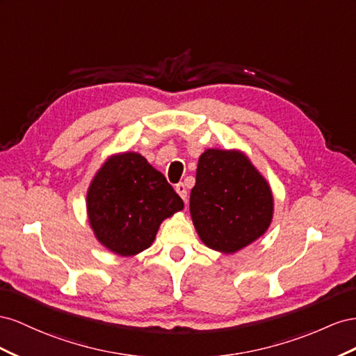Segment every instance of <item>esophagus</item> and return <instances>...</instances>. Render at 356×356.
I'll return each mask as SVG.
<instances>
[{"label": "esophagus", "instance_id": "obj_1", "mask_svg": "<svg viewBox=\"0 0 356 356\" xmlns=\"http://www.w3.org/2000/svg\"><path fill=\"white\" fill-rule=\"evenodd\" d=\"M175 189H176L177 194L180 195V198L186 202V201H188V191H186L185 185H184V184H179V185H176Z\"/></svg>", "mask_w": 356, "mask_h": 356}]
</instances>
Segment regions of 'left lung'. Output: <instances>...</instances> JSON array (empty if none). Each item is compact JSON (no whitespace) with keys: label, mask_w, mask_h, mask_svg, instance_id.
<instances>
[{"label":"left lung","mask_w":356,"mask_h":356,"mask_svg":"<svg viewBox=\"0 0 356 356\" xmlns=\"http://www.w3.org/2000/svg\"><path fill=\"white\" fill-rule=\"evenodd\" d=\"M189 210L207 248L236 253L266 234L274 198L266 177L241 150L207 149L198 159Z\"/></svg>","instance_id":"obj_1"}]
</instances>
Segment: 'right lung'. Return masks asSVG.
<instances>
[{
  "label": "right lung",
  "instance_id": "obj_1",
  "mask_svg": "<svg viewBox=\"0 0 356 356\" xmlns=\"http://www.w3.org/2000/svg\"><path fill=\"white\" fill-rule=\"evenodd\" d=\"M95 238L119 257H136L154 243L162 220L184 210L164 175L137 152L106 159L86 192Z\"/></svg>",
  "mask_w": 356,
  "mask_h": 356
}]
</instances>
